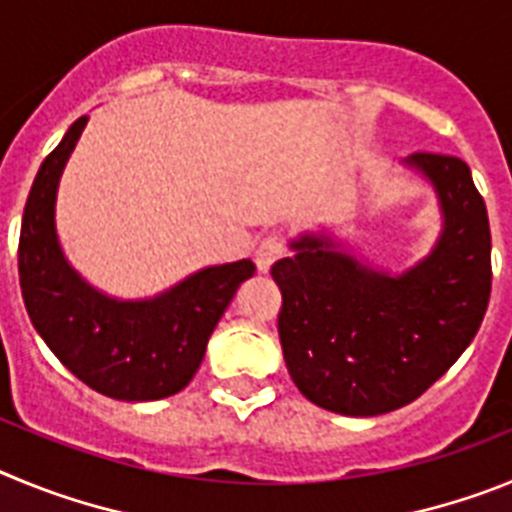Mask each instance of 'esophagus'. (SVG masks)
<instances>
[{
	"label": "esophagus",
	"instance_id": "esophagus-1",
	"mask_svg": "<svg viewBox=\"0 0 512 512\" xmlns=\"http://www.w3.org/2000/svg\"><path fill=\"white\" fill-rule=\"evenodd\" d=\"M284 256V241L279 235H269L261 241V246L256 248V266L259 271H269L274 266V261Z\"/></svg>",
	"mask_w": 512,
	"mask_h": 512
}]
</instances>
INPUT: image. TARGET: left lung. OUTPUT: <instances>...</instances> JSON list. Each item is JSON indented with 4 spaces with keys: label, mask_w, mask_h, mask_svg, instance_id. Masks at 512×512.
<instances>
[{
    "label": "left lung",
    "mask_w": 512,
    "mask_h": 512,
    "mask_svg": "<svg viewBox=\"0 0 512 512\" xmlns=\"http://www.w3.org/2000/svg\"><path fill=\"white\" fill-rule=\"evenodd\" d=\"M405 164L433 184L443 212L436 246L413 269H372L310 233L271 266L289 377L333 413L366 418L418 400L464 354L490 302V220L469 166L423 151Z\"/></svg>",
    "instance_id": "obj_1"
}]
</instances>
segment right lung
<instances>
[{"mask_svg": "<svg viewBox=\"0 0 512 512\" xmlns=\"http://www.w3.org/2000/svg\"><path fill=\"white\" fill-rule=\"evenodd\" d=\"M87 120L66 130L27 194L17 248L22 300L40 338L92 390L125 402L161 400L192 382L217 320L256 266H207L153 300H115L84 282L58 243L56 192Z\"/></svg>", "mask_w": 512, "mask_h": 512, "instance_id": "obj_1", "label": "right lung"}]
</instances>
